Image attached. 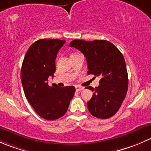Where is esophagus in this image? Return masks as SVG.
<instances>
[{
	"mask_svg": "<svg viewBox=\"0 0 151 151\" xmlns=\"http://www.w3.org/2000/svg\"><path fill=\"white\" fill-rule=\"evenodd\" d=\"M75 88H76V91H82V90L84 89V88H83V87H80V86H76Z\"/></svg>",
	"mask_w": 151,
	"mask_h": 151,
	"instance_id": "esophagus-1",
	"label": "esophagus"
}]
</instances>
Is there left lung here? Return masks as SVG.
Returning a JSON list of instances; mask_svg holds the SVG:
<instances>
[{
    "instance_id": "obj_1",
    "label": "left lung",
    "mask_w": 151,
    "mask_h": 151,
    "mask_svg": "<svg viewBox=\"0 0 151 151\" xmlns=\"http://www.w3.org/2000/svg\"><path fill=\"white\" fill-rule=\"evenodd\" d=\"M69 46L84 54L88 74L101 77L99 87L86 88L93 92L91 99L87 102L88 110L100 119L111 118L120 109L128 91V73L122 53L106 40L75 39Z\"/></svg>"
}]
</instances>
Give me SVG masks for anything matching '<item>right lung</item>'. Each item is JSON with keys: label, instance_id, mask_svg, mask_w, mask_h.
Returning a JSON list of instances; mask_svg holds the SVG:
<instances>
[{"label": "right lung", "instance_id": "add662e5", "mask_svg": "<svg viewBox=\"0 0 151 151\" xmlns=\"http://www.w3.org/2000/svg\"><path fill=\"white\" fill-rule=\"evenodd\" d=\"M66 41L39 39L30 45L21 68V81L28 102L36 113L47 121L66 114L75 92L74 86H50L48 78L54 77L56 56Z\"/></svg>", "mask_w": 151, "mask_h": 151}]
</instances>
